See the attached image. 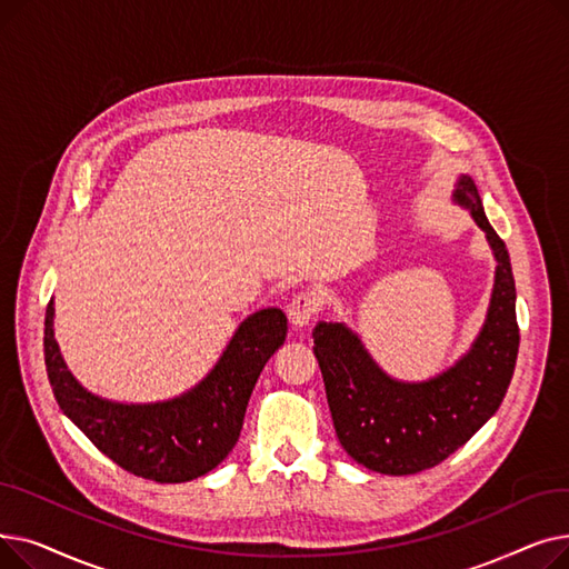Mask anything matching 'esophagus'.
I'll return each mask as SVG.
<instances>
[{
	"label": "esophagus",
	"instance_id": "1",
	"mask_svg": "<svg viewBox=\"0 0 569 569\" xmlns=\"http://www.w3.org/2000/svg\"><path fill=\"white\" fill-rule=\"evenodd\" d=\"M320 311V297L313 290L297 292L288 305V316L295 327H307Z\"/></svg>",
	"mask_w": 569,
	"mask_h": 569
}]
</instances>
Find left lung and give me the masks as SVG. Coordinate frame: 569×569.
<instances>
[{
  "mask_svg": "<svg viewBox=\"0 0 569 569\" xmlns=\"http://www.w3.org/2000/svg\"><path fill=\"white\" fill-rule=\"evenodd\" d=\"M455 202L487 232L498 262L487 320L455 367L420 382L395 380L343 322H318L313 330L339 442L357 463L382 475L420 472L457 452L491 420L515 373L519 325L510 253L468 174L459 177Z\"/></svg>",
  "mask_w": 569,
  "mask_h": 569,
  "instance_id": "left-lung-1",
  "label": "left lung"
}]
</instances>
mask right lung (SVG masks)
Listing matches in <instances>:
<instances>
[{"mask_svg": "<svg viewBox=\"0 0 569 569\" xmlns=\"http://www.w3.org/2000/svg\"><path fill=\"white\" fill-rule=\"evenodd\" d=\"M52 318L50 300L43 350L59 408L117 466L161 485L196 480L232 452L256 380L288 332L281 309H260L237 327L214 369L189 392L157 403H119L87 392L73 378Z\"/></svg>", "mask_w": 569, "mask_h": 569, "instance_id": "1", "label": "right lung"}]
</instances>
